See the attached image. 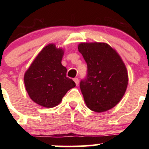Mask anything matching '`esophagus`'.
Listing matches in <instances>:
<instances>
[{
	"label": "esophagus",
	"instance_id": "1",
	"mask_svg": "<svg viewBox=\"0 0 149 149\" xmlns=\"http://www.w3.org/2000/svg\"><path fill=\"white\" fill-rule=\"evenodd\" d=\"M74 83H75L76 84V85H78L79 84V80H78V78H77V77H75V78H74Z\"/></svg>",
	"mask_w": 149,
	"mask_h": 149
}]
</instances>
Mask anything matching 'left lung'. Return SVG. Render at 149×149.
<instances>
[{
    "label": "left lung",
    "instance_id": "1",
    "mask_svg": "<svg viewBox=\"0 0 149 149\" xmlns=\"http://www.w3.org/2000/svg\"><path fill=\"white\" fill-rule=\"evenodd\" d=\"M78 51L87 64V76L80 84L86 106L97 113L110 110L127 89L128 74L123 60L104 42H81Z\"/></svg>",
    "mask_w": 149,
    "mask_h": 149
}]
</instances>
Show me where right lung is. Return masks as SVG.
Wrapping results in <instances>:
<instances>
[{"label": "right lung", "instance_id": "add662e5", "mask_svg": "<svg viewBox=\"0 0 149 149\" xmlns=\"http://www.w3.org/2000/svg\"><path fill=\"white\" fill-rule=\"evenodd\" d=\"M63 55V48L48 44L24 73V81L28 95L40 106L56 107L69 89L75 87V83L66 77V68L62 65Z\"/></svg>", "mask_w": 149, "mask_h": 149}]
</instances>
